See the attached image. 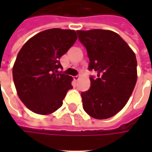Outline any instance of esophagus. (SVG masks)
Segmentation results:
<instances>
[{"label":"esophagus","instance_id":"obj_1","mask_svg":"<svg viewBox=\"0 0 152 152\" xmlns=\"http://www.w3.org/2000/svg\"><path fill=\"white\" fill-rule=\"evenodd\" d=\"M80 77H81L80 75H77V76H74L73 78H74V80H76V81H78V80H79V79H80Z\"/></svg>","mask_w":152,"mask_h":152}]
</instances>
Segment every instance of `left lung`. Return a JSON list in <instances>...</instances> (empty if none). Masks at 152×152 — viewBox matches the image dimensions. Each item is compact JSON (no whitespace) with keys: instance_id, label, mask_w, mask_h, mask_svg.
Masks as SVG:
<instances>
[{"instance_id":"8db88e82","label":"left lung","mask_w":152,"mask_h":152,"mask_svg":"<svg viewBox=\"0 0 152 152\" xmlns=\"http://www.w3.org/2000/svg\"><path fill=\"white\" fill-rule=\"evenodd\" d=\"M80 42L90 58L89 69L97 72L91 89L82 92L85 113L96 119H107L124 107L137 81L134 52L119 34L107 29L78 30Z\"/></svg>"}]
</instances>
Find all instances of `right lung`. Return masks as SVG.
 <instances>
[{
    "instance_id": "obj_1",
    "label": "right lung",
    "mask_w": 152,
    "mask_h": 152,
    "mask_svg": "<svg viewBox=\"0 0 152 152\" xmlns=\"http://www.w3.org/2000/svg\"><path fill=\"white\" fill-rule=\"evenodd\" d=\"M77 39L73 29L50 28L30 38L19 50L12 67L16 91L33 113H53L62 105L73 78L62 74L59 59Z\"/></svg>"
}]
</instances>
